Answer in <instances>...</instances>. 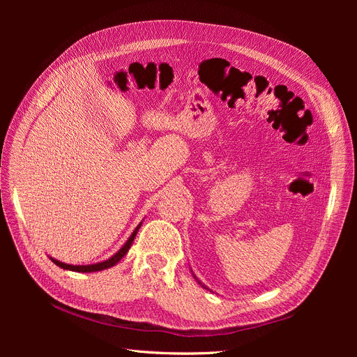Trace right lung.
<instances>
[{
  "label": "right lung",
  "mask_w": 357,
  "mask_h": 357,
  "mask_svg": "<svg viewBox=\"0 0 357 357\" xmlns=\"http://www.w3.org/2000/svg\"><path fill=\"white\" fill-rule=\"evenodd\" d=\"M140 226L142 224H139V226L135 229V231H133V234H131L130 237H128V240L126 241V245L114 255V256H111L108 260H105V261H101V264H96V265H85V266H73V265H68V264H62V261H59V260H56V259H53V257H50L52 259V261L54 265H58L59 268H62V269H68V271H73V272H98V271H102V269H108V268H111V266H114L119 260H121V257L128 252V249H130V246H131V243H133V240H135V237H136V234H137V231H139V229H140Z\"/></svg>",
  "instance_id": "right-lung-1"
}]
</instances>
